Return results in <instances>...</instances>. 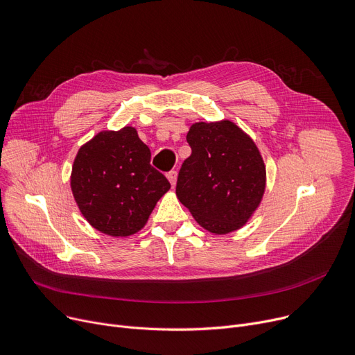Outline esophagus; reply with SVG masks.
Returning <instances> with one entry per match:
<instances>
[{"label": "esophagus", "instance_id": "1", "mask_svg": "<svg viewBox=\"0 0 355 355\" xmlns=\"http://www.w3.org/2000/svg\"><path fill=\"white\" fill-rule=\"evenodd\" d=\"M168 179H169L171 184L175 187V184H176V180H178V172H176V171H172V172H169V173H168Z\"/></svg>", "mask_w": 355, "mask_h": 355}]
</instances>
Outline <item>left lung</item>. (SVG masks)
<instances>
[{"label": "left lung", "instance_id": "8db88e82", "mask_svg": "<svg viewBox=\"0 0 355 355\" xmlns=\"http://www.w3.org/2000/svg\"><path fill=\"white\" fill-rule=\"evenodd\" d=\"M192 148L179 172L176 196L206 231H238L261 205L266 168L255 141L231 120L193 123Z\"/></svg>", "mask_w": 355, "mask_h": 355}]
</instances>
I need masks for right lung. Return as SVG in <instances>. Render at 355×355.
Instances as JSON below:
<instances>
[{
  "instance_id": "right-lung-1",
  "label": "right lung",
  "mask_w": 355,
  "mask_h": 355,
  "mask_svg": "<svg viewBox=\"0 0 355 355\" xmlns=\"http://www.w3.org/2000/svg\"><path fill=\"white\" fill-rule=\"evenodd\" d=\"M150 156L132 126L103 130L78 149L71 192L81 215L97 231L126 238L148 222L157 200L171 189Z\"/></svg>"
}]
</instances>
